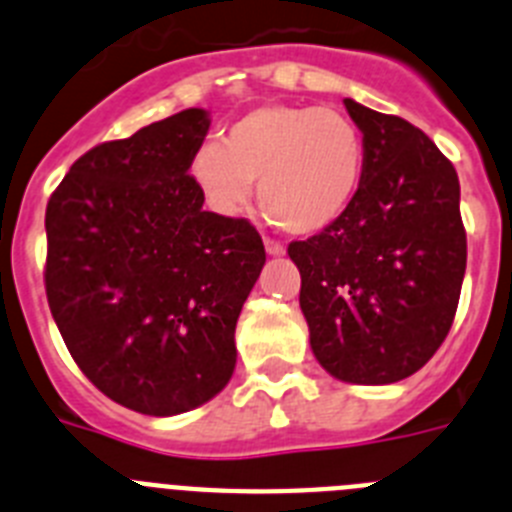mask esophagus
Segmentation results:
<instances>
[{
	"label": "esophagus",
	"mask_w": 512,
	"mask_h": 512,
	"mask_svg": "<svg viewBox=\"0 0 512 512\" xmlns=\"http://www.w3.org/2000/svg\"><path fill=\"white\" fill-rule=\"evenodd\" d=\"M264 248H266V253H269V256H284L282 243L271 241V238H264Z\"/></svg>",
	"instance_id": "34e87169"
}]
</instances>
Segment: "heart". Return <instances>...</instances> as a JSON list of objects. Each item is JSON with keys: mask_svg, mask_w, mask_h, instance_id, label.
Returning a JSON list of instances; mask_svg holds the SVG:
<instances>
[{"mask_svg": "<svg viewBox=\"0 0 512 512\" xmlns=\"http://www.w3.org/2000/svg\"><path fill=\"white\" fill-rule=\"evenodd\" d=\"M192 176L220 215H241L259 182L261 210L292 235L330 228L354 202L364 176V138L328 107L261 104L205 143Z\"/></svg>", "mask_w": 512, "mask_h": 512, "instance_id": "b5f03b06", "label": "heart"}]
</instances>
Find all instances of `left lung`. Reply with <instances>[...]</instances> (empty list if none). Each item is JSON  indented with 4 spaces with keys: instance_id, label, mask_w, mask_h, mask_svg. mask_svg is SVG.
<instances>
[{
    "instance_id": "1",
    "label": "left lung",
    "mask_w": 512,
    "mask_h": 512,
    "mask_svg": "<svg viewBox=\"0 0 512 512\" xmlns=\"http://www.w3.org/2000/svg\"><path fill=\"white\" fill-rule=\"evenodd\" d=\"M364 135V176L330 228L289 243L310 346L330 377L392 384L449 336L467 269L459 176L423 130L343 99Z\"/></svg>"
}]
</instances>
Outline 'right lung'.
<instances>
[{
	"instance_id": "1",
	"label": "right lung",
	"mask_w": 512,
	"mask_h": 512,
	"mask_svg": "<svg viewBox=\"0 0 512 512\" xmlns=\"http://www.w3.org/2000/svg\"><path fill=\"white\" fill-rule=\"evenodd\" d=\"M200 107L92 148L45 210V295L79 369L135 413L179 415L223 390L235 323L264 269L243 217L202 210L189 176Z\"/></svg>"
}]
</instances>
